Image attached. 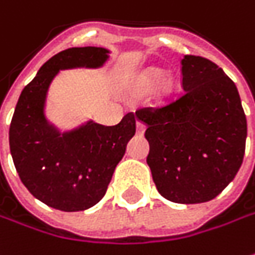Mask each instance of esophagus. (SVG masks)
Listing matches in <instances>:
<instances>
[{"label":"esophagus","mask_w":255,"mask_h":255,"mask_svg":"<svg viewBox=\"0 0 255 255\" xmlns=\"http://www.w3.org/2000/svg\"><path fill=\"white\" fill-rule=\"evenodd\" d=\"M145 131V123L141 120H136V132L138 134H144Z\"/></svg>","instance_id":"34e87169"}]
</instances>
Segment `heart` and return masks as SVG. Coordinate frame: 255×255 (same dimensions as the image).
I'll return each instance as SVG.
<instances>
[{"instance_id":"1","label":"heart","mask_w":255,"mask_h":255,"mask_svg":"<svg viewBox=\"0 0 255 255\" xmlns=\"http://www.w3.org/2000/svg\"><path fill=\"white\" fill-rule=\"evenodd\" d=\"M151 76H152V77L155 79V77H156V72H152V75H151Z\"/></svg>"}]
</instances>
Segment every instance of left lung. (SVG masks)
Here are the masks:
<instances>
[{
	"mask_svg": "<svg viewBox=\"0 0 255 255\" xmlns=\"http://www.w3.org/2000/svg\"><path fill=\"white\" fill-rule=\"evenodd\" d=\"M182 92L135 111L146 124V163L163 198L175 203L215 199L243 163L247 120L237 87L206 57L180 60Z\"/></svg>",
	"mask_w": 255,
	"mask_h": 255,
	"instance_id": "left-lung-1",
	"label": "left lung"
}]
</instances>
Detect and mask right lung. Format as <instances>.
Masks as SVG:
<instances>
[{
    "label": "right lung",
    "mask_w": 255,
    "mask_h": 255,
    "mask_svg": "<svg viewBox=\"0 0 255 255\" xmlns=\"http://www.w3.org/2000/svg\"><path fill=\"white\" fill-rule=\"evenodd\" d=\"M109 50L96 46L70 48L50 57L19 96L9 126V149L25 188L45 205L79 212L99 203L114 169L135 134V114L117 126L96 123L60 135L43 117L49 84L60 69L99 67Z\"/></svg>",
    "instance_id": "add662e5"
}]
</instances>
